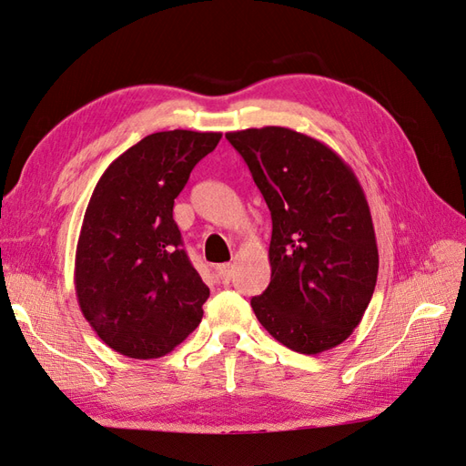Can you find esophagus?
<instances>
[{"instance_id":"34e87169","label":"esophagus","mask_w":466,"mask_h":466,"mask_svg":"<svg viewBox=\"0 0 466 466\" xmlns=\"http://www.w3.org/2000/svg\"><path fill=\"white\" fill-rule=\"evenodd\" d=\"M233 264H219L218 266V274H219V278H221V281L223 284H228V281L233 278Z\"/></svg>"}]
</instances>
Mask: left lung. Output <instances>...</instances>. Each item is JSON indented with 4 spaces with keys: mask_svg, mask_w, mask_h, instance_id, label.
<instances>
[{
    "mask_svg": "<svg viewBox=\"0 0 466 466\" xmlns=\"http://www.w3.org/2000/svg\"><path fill=\"white\" fill-rule=\"evenodd\" d=\"M225 137L241 153L272 214V276L250 299L262 327L299 354L354 332L377 284L371 211L351 167L319 139L281 126Z\"/></svg>",
    "mask_w": 466,
    "mask_h": 466,
    "instance_id": "obj_1",
    "label": "left lung"
}]
</instances>
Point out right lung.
I'll list each match as a JSON object with an SVG mask.
<instances>
[{
	"instance_id": "right-lung-1",
	"label": "right lung",
	"mask_w": 466,
	"mask_h": 466,
	"mask_svg": "<svg viewBox=\"0 0 466 466\" xmlns=\"http://www.w3.org/2000/svg\"><path fill=\"white\" fill-rule=\"evenodd\" d=\"M219 132L146 136L98 178L83 218L74 284L83 317L122 356L155 360L198 327L209 288L182 248L175 198Z\"/></svg>"
}]
</instances>
